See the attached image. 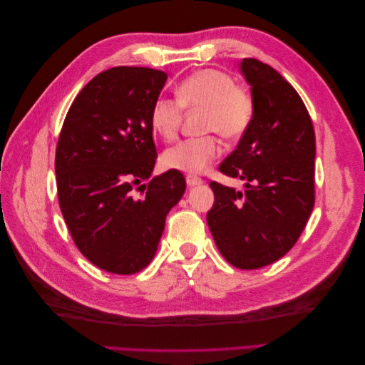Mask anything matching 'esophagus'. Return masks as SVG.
Instances as JSON below:
<instances>
[{"label":"esophagus","mask_w":365,"mask_h":365,"mask_svg":"<svg viewBox=\"0 0 365 365\" xmlns=\"http://www.w3.org/2000/svg\"><path fill=\"white\" fill-rule=\"evenodd\" d=\"M187 183H188V187H199V185H202V178H199L197 175L188 174L187 175Z\"/></svg>","instance_id":"esophagus-1"}]
</instances>
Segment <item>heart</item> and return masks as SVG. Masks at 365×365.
<instances>
[{
  "label": "heart",
  "instance_id": "obj_1",
  "mask_svg": "<svg viewBox=\"0 0 365 365\" xmlns=\"http://www.w3.org/2000/svg\"><path fill=\"white\" fill-rule=\"evenodd\" d=\"M183 110H204L202 130L216 133L227 141L243 136L251 127L255 102L250 91L235 84L234 76L202 68L188 75L175 88V100L160 97L150 108V127L163 141H173L182 125ZM221 153L218 136L191 138L169 147L161 155L166 169L183 173H202Z\"/></svg>",
  "mask_w": 365,
  "mask_h": 365
}]
</instances>
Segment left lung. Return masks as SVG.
I'll list each match as a JSON object with an SVG mask.
<instances>
[{"instance_id":"8db88e82","label":"left lung","mask_w":365,"mask_h":365,"mask_svg":"<svg viewBox=\"0 0 365 365\" xmlns=\"http://www.w3.org/2000/svg\"><path fill=\"white\" fill-rule=\"evenodd\" d=\"M255 114L237 149L220 165L245 191L210 182L208 227L222 257L242 269L279 260L298 242L315 202V133L299 94L281 73L246 58Z\"/></svg>"}]
</instances>
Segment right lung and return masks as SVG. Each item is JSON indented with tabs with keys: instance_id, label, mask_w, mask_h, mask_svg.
Returning <instances> with one entry per match:
<instances>
[{
	"instance_id": "obj_1",
	"label": "right lung",
	"mask_w": 365,
	"mask_h": 365,
	"mask_svg": "<svg viewBox=\"0 0 365 365\" xmlns=\"http://www.w3.org/2000/svg\"><path fill=\"white\" fill-rule=\"evenodd\" d=\"M168 75L113 67L94 76L67 111L56 145L61 212L80 252L113 274L149 265L187 182L169 169L149 183L157 147L150 108Z\"/></svg>"
}]
</instances>
